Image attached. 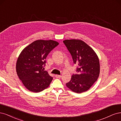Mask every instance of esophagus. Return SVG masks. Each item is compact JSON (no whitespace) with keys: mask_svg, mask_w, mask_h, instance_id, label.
I'll return each instance as SVG.
<instances>
[{"mask_svg":"<svg viewBox=\"0 0 121 121\" xmlns=\"http://www.w3.org/2000/svg\"><path fill=\"white\" fill-rule=\"evenodd\" d=\"M55 77H56V78H60V77H61V75L56 74V75H55Z\"/></svg>","mask_w":121,"mask_h":121,"instance_id":"34e87169","label":"esophagus"}]
</instances>
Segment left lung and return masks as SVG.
Wrapping results in <instances>:
<instances>
[{"instance_id": "obj_1", "label": "left lung", "mask_w": 121, "mask_h": 121, "mask_svg": "<svg viewBox=\"0 0 121 121\" xmlns=\"http://www.w3.org/2000/svg\"><path fill=\"white\" fill-rule=\"evenodd\" d=\"M63 43L70 53L73 63L78 65L77 73L72 75L66 86L76 93L88 91L99 76V57L90 46L80 40H65Z\"/></svg>"}]
</instances>
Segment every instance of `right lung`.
<instances>
[{"label": "right lung", "mask_w": 121, "mask_h": 121, "mask_svg": "<svg viewBox=\"0 0 121 121\" xmlns=\"http://www.w3.org/2000/svg\"><path fill=\"white\" fill-rule=\"evenodd\" d=\"M59 45L53 40H39L22 50L16 64L17 74L24 86L33 92H39L47 88L53 79L44 70L46 58Z\"/></svg>", "instance_id": "obj_1"}]
</instances>
